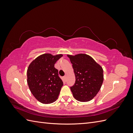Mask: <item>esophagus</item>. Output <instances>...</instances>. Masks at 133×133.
<instances>
[{"mask_svg":"<svg viewBox=\"0 0 133 133\" xmlns=\"http://www.w3.org/2000/svg\"><path fill=\"white\" fill-rule=\"evenodd\" d=\"M64 80H65V81H66V75H65V76H64Z\"/></svg>","mask_w":133,"mask_h":133,"instance_id":"34e87169","label":"esophagus"}]
</instances>
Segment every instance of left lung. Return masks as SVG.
<instances>
[{
  "label": "left lung",
  "instance_id": "obj_1",
  "mask_svg": "<svg viewBox=\"0 0 133 133\" xmlns=\"http://www.w3.org/2000/svg\"><path fill=\"white\" fill-rule=\"evenodd\" d=\"M67 56L72 64L75 76V83L70 87L73 96L79 102H89L101 88L104 80L103 68L87 54Z\"/></svg>",
  "mask_w": 133,
  "mask_h": 133
}]
</instances>
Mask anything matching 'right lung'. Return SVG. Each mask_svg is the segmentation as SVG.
<instances>
[{
    "label": "right lung",
    "mask_w": 133,
    "mask_h": 133,
    "mask_svg": "<svg viewBox=\"0 0 133 133\" xmlns=\"http://www.w3.org/2000/svg\"><path fill=\"white\" fill-rule=\"evenodd\" d=\"M63 56L44 54L28 66L27 83L32 94L43 104H50L58 99L63 82L54 64Z\"/></svg>",
    "instance_id": "obj_1"
}]
</instances>
